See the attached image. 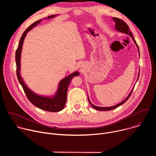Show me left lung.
Instances as JSON below:
<instances>
[{"mask_svg": "<svg viewBox=\"0 0 156 156\" xmlns=\"http://www.w3.org/2000/svg\"><path fill=\"white\" fill-rule=\"evenodd\" d=\"M112 20L113 21L115 22V29L116 31L120 32V33H124V34H128L129 35L132 40L134 41L135 45L137 47V49L138 50V52H139V58H140V50H139V48H138V44L135 41V39H134V37H133V34H132V33L130 31L129 29V27L127 25V24L125 23V22H124L123 20H122L121 19H119V18H115V17H112ZM139 76H140V72L138 73V78H137V80H136V81H138V78H139ZM133 89H134V87H133L132 88V90H131L130 93H129V94L128 95V96L123 101H122L121 102L115 105H113V106H110V107H99V106H96V105H94V104H93L91 103V102L90 101V98H89V96L87 95V99H88V101H89V102H90V104H91V105L96 110H100V111H107V110H112V109H114V108H116L117 107H119L120 105H121L122 104H123V103H125L128 99V98H129V96H131V93H132V91L133 90Z\"/></svg>", "mask_w": 156, "mask_h": 156, "instance_id": "1", "label": "left lung"}]
</instances>
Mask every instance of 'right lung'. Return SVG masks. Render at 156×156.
<instances>
[{
  "label": "right lung",
  "instance_id": "right-lung-1",
  "mask_svg": "<svg viewBox=\"0 0 156 156\" xmlns=\"http://www.w3.org/2000/svg\"><path fill=\"white\" fill-rule=\"evenodd\" d=\"M58 15H53L48 16L46 18L37 20L30 25L22 34L20 38L18 48L15 53V60L16 65V75L20 84L23 87V90L28 99V100L36 107L42 110L49 111L52 112H57L63 110L66 102V94L69 84L71 80L76 76L80 75V73L77 71L74 72L70 75L66 76L60 81L58 84L56 92L52 96H43L35 93L25 83L23 78L21 76V55L22 51V47L23 45L25 38L27 33L31 31L34 27L37 25L42 21V20L51 19L56 17Z\"/></svg>",
  "mask_w": 156,
  "mask_h": 156
}]
</instances>
